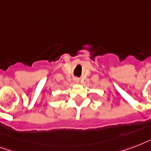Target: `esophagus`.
<instances>
[{"instance_id":"1","label":"esophagus","mask_w":151,"mask_h":151,"mask_svg":"<svg viewBox=\"0 0 151 151\" xmlns=\"http://www.w3.org/2000/svg\"><path fill=\"white\" fill-rule=\"evenodd\" d=\"M73 81H74V82L75 83L79 82V79H78V78H74V79H73Z\"/></svg>"}]
</instances>
